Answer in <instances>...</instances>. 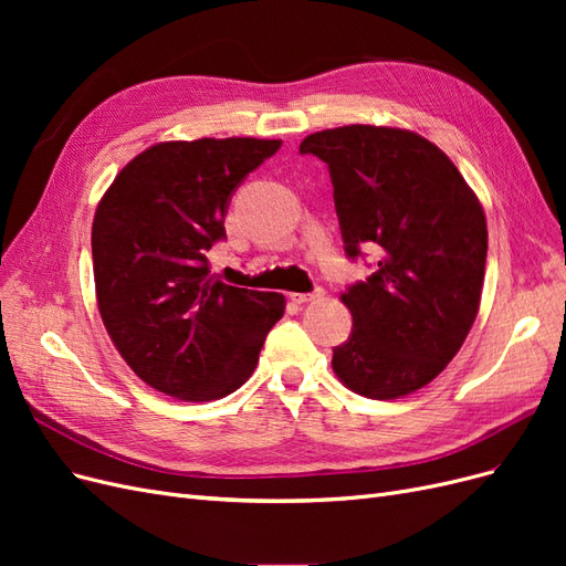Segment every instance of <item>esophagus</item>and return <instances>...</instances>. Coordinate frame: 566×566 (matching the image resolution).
<instances>
[{
  "mask_svg": "<svg viewBox=\"0 0 566 566\" xmlns=\"http://www.w3.org/2000/svg\"><path fill=\"white\" fill-rule=\"evenodd\" d=\"M325 290L323 287H316L314 293H293L290 295V300H293L295 304H306V302H316V300H323Z\"/></svg>",
  "mask_w": 566,
  "mask_h": 566,
  "instance_id": "esophagus-1",
  "label": "esophagus"
}]
</instances>
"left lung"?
Returning a JSON list of instances; mask_svg holds the SVG:
<instances>
[{
    "instance_id": "8db88e82",
    "label": "left lung",
    "mask_w": 566,
    "mask_h": 566,
    "mask_svg": "<svg viewBox=\"0 0 566 566\" xmlns=\"http://www.w3.org/2000/svg\"><path fill=\"white\" fill-rule=\"evenodd\" d=\"M300 153L328 165L349 260L378 248L333 370L368 399H399L432 382L458 354L479 312L486 217L458 167L420 134L349 125L310 134Z\"/></svg>"
}]
</instances>
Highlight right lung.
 Wrapping results in <instances>:
<instances>
[{"label": "right lung", "instance_id": "obj_1", "mask_svg": "<svg viewBox=\"0 0 566 566\" xmlns=\"http://www.w3.org/2000/svg\"><path fill=\"white\" fill-rule=\"evenodd\" d=\"M279 139L165 142L115 177L92 227L98 312L117 352L167 397L212 401L260 361L285 297L214 281L231 196Z\"/></svg>", "mask_w": 566, "mask_h": 566}]
</instances>
